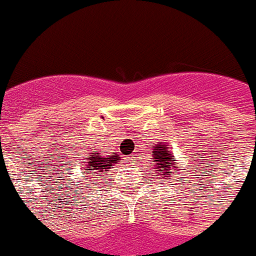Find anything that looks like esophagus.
I'll use <instances>...</instances> for the list:
<instances>
[{"instance_id": "esophagus-1", "label": "esophagus", "mask_w": 256, "mask_h": 256, "mask_svg": "<svg viewBox=\"0 0 256 256\" xmlns=\"http://www.w3.org/2000/svg\"><path fill=\"white\" fill-rule=\"evenodd\" d=\"M126 160H128V162H132V160H133V156H130V157H126Z\"/></svg>"}]
</instances>
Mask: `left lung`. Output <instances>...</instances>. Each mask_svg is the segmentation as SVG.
Masks as SVG:
<instances>
[{
    "mask_svg": "<svg viewBox=\"0 0 256 256\" xmlns=\"http://www.w3.org/2000/svg\"><path fill=\"white\" fill-rule=\"evenodd\" d=\"M152 148V162L154 164L156 176L160 174L163 181L164 178H168V176H174V174L178 171V163L176 162L171 148L162 142L157 143Z\"/></svg>",
    "mask_w": 256,
    "mask_h": 256,
    "instance_id": "8db88e82",
    "label": "left lung"
}]
</instances>
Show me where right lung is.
<instances>
[{
	"mask_svg": "<svg viewBox=\"0 0 256 256\" xmlns=\"http://www.w3.org/2000/svg\"><path fill=\"white\" fill-rule=\"evenodd\" d=\"M118 162H120V157L118 156V153L103 156L102 153H99V150H94L88 156V160H84L85 166L82 170H85L84 174H88V176H102L104 174V172H108L109 168H112V166L116 164Z\"/></svg>",
	"mask_w": 256,
	"mask_h": 256,
	"instance_id": "obj_1",
	"label": "right lung"
}]
</instances>
